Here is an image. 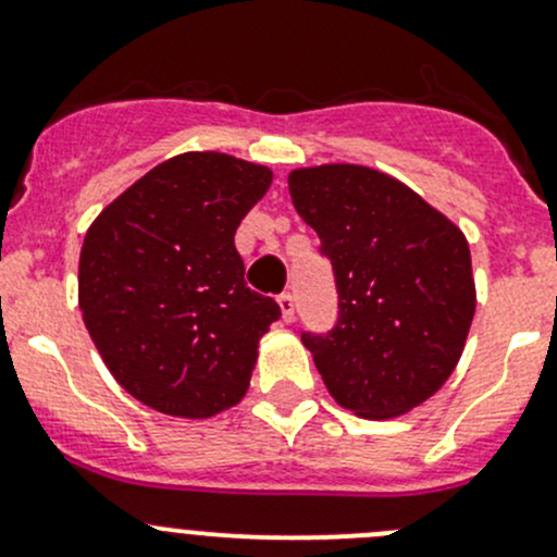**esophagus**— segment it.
<instances>
[{"label": "esophagus", "instance_id": "1", "mask_svg": "<svg viewBox=\"0 0 557 557\" xmlns=\"http://www.w3.org/2000/svg\"><path fill=\"white\" fill-rule=\"evenodd\" d=\"M277 305H280V314H283L285 323H290V320H294V312H296L294 296L283 294V296H280V299H277Z\"/></svg>", "mask_w": 557, "mask_h": 557}]
</instances>
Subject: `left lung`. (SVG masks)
I'll use <instances>...</instances> for the list:
<instances>
[{
    "label": "left lung",
    "instance_id": "obj_1",
    "mask_svg": "<svg viewBox=\"0 0 557 557\" xmlns=\"http://www.w3.org/2000/svg\"><path fill=\"white\" fill-rule=\"evenodd\" d=\"M288 190L336 274L339 323L305 334L331 398L367 420L412 412L455 372L474 320L466 234L372 166H299Z\"/></svg>",
    "mask_w": 557,
    "mask_h": 557
}]
</instances>
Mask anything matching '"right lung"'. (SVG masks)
Returning <instances> with one entry per match:
<instances>
[{"label":"right lung","instance_id":"1","mask_svg":"<svg viewBox=\"0 0 557 557\" xmlns=\"http://www.w3.org/2000/svg\"><path fill=\"white\" fill-rule=\"evenodd\" d=\"M272 177L218 150L180 153L88 226L83 323L117 385L145 407L207 420L243 401L280 307L245 285L234 234Z\"/></svg>","mask_w":557,"mask_h":557}]
</instances>
